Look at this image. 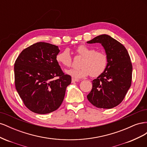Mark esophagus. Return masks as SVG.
<instances>
[{
  "label": "esophagus",
  "mask_w": 147,
  "mask_h": 147,
  "mask_svg": "<svg viewBox=\"0 0 147 147\" xmlns=\"http://www.w3.org/2000/svg\"><path fill=\"white\" fill-rule=\"evenodd\" d=\"M78 81H79V80H78V79H75V78H72V83L77 82H78Z\"/></svg>",
  "instance_id": "esophagus-1"
}]
</instances>
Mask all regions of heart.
Masks as SVG:
<instances>
[{
    "label": "heart",
    "mask_w": 147,
    "mask_h": 147,
    "mask_svg": "<svg viewBox=\"0 0 147 147\" xmlns=\"http://www.w3.org/2000/svg\"><path fill=\"white\" fill-rule=\"evenodd\" d=\"M77 54L83 57L81 68L70 69L65 71L68 75L75 78H82L91 74V77H97L104 72L107 65V56L105 53L96 51L85 45H81L76 49ZM56 59L59 65L70 67L72 65V57L69 49H65L57 54Z\"/></svg>",
    "instance_id": "obj_1"
}]
</instances>
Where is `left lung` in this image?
Instances as JSON below:
<instances>
[{"mask_svg":"<svg viewBox=\"0 0 147 147\" xmlns=\"http://www.w3.org/2000/svg\"><path fill=\"white\" fill-rule=\"evenodd\" d=\"M95 43L104 47L107 65L104 72L92 80V88L87 98L97 108L112 109L121 103L131 86V59L126 48L109 35H100L87 42Z\"/></svg>","mask_w":147,"mask_h":147,"instance_id":"8db88e82","label":"left lung"}]
</instances>
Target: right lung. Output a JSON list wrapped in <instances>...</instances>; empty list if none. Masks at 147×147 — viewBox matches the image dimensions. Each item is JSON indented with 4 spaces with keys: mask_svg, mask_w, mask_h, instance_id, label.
<instances>
[{
    "mask_svg": "<svg viewBox=\"0 0 147 147\" xmlns=\"http://www.w3.org/2000/svg\"><path fill=\"white\" fill-rule=\"evenodd\" d=\"M59 51L57 46L38 42L22 51L15 61L16 91L34 113L47 114L58 109L71 83V77L63 73L56 61Z\"/></svg>",
    "mask_w": 147,
    "mask_h": 147,
    "instance_id": "1",
    "label": "right lung"
}]
</instances>
